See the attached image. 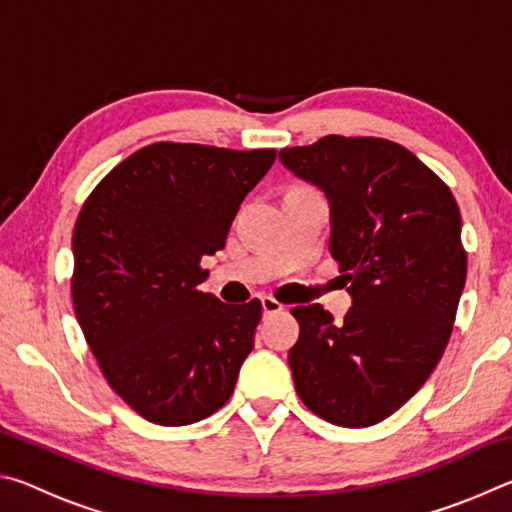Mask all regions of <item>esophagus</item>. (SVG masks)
I'll return each instance as SVG.
<instances>
[{"mask_svg":"<svg viewBox=\"0 0 512 512\" xmlns=\"http://www.w3.org/2000/svg\"><path fill=\"white\" fill-rule=\"evenodd\" d=\"M282 309H284V305H282V302H277L275 298H271V296H264V298H262V311H264V316L280 314Z\"/></svg>","mask_w":512,"mask_h":512,"instance_id":"esophagus-1","label":"esophagus"}]
</instances>
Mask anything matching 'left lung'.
<instances>
[{
	"label": "left lung",
	"instance_id": "left-lung-1",
	"mask_svg": "<svg viewBox=\"0 0 512 512\" xmlns=\"http://www.w3.org/2000/svg\"><path fill=\"white\" fill-rule=\"evenodd\" d=\"M329 205V253L352 307L300 323L289 366L300 400L339 427H370L420 391L447 348L465 287L461 212L449 187L404 146L327 135L280 151Z\"/></svg>",
	"mask_w": 512,
	"mask_h": 512
}]
</instances>
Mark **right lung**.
I'll use <instances>...</instances> for the list:
<instances>
[{
	"instance_id": "1",
	"label": "right lung",
	"mask_w": 512,
	"mask_h": 512,
	"mask_svg": "<svg viewBox=\"0 0 512 512\" xmlns=\"http://www.w3.org/2000/svg\"><path fill=\"white\" fill-rule=\"evenodd\" d=\"M275 151L160 142L112 169L72 237L76 320L108 384L162 427L230 400L262 302L225 305L201 284Z\"/></svg>"
}]
</instances>
